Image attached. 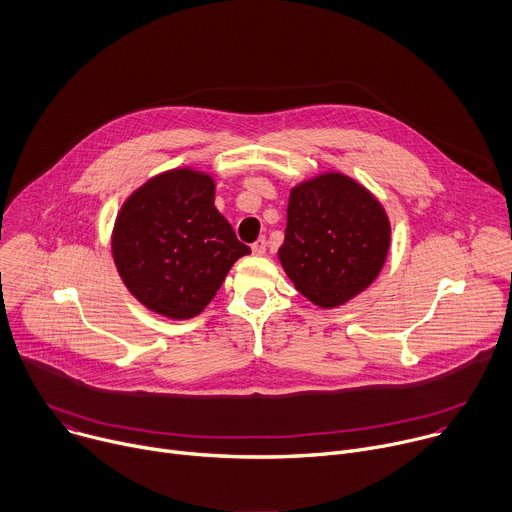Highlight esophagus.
Returning <instances> with one entry per match:
<instances>
[{
  "instance_id": "esophagus-1",
  "label": "esophagus",
  "mask_w": 512,
  "mask_h": 512,
  "mask_svg": "<svg viewBox=\"0 0 512 512\" xmlns=\"http://www.w3.org/2000/svg\"><path fill=\"white\" fill-rule=\"evenodd\" d=\"M251 249H253V253H255V255H263V253L267 251V241H265V237L257 239V241L251 245Z\"/></svg>"
}]
</instances>
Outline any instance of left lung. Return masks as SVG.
Instances as JSON below:
<instances>
[{
	"label": "left lung",
	"instance_id": "1",
	"mask_svg": "<svg viewBox=\"0 0 512 512\" xmlns=\"http://www.w3.org/2000/svg\"><path fill=\"white\" fill-rule=\"evenodd\" d=\"M390 249L382 204L343 173L292 190L280 261L296 290L322 308L345 304L376 280Z\"/></svg>",
	"mask_w": 512,
	"mask_h": 512
}]
</instances>
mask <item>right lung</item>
Segmentation results:
<instances>
[{
    "mask_svg": "<svg viewBox=\"0 0 512 512\" xmlns=\"http://www.w3.org/2000/svg\"><path fill=\"white\" fill-rule=\"evenodd\" d=\"M112 253L132 296L169 318L200 314L226 273L251 249L214 206V179L173 169L149 179L122 206Z\"/></svg>",
    "mask_w": 512,
    "mask_h": 512,
    "instance_id": "add662e5",
    "label": "right lung"
}]
</instances>
